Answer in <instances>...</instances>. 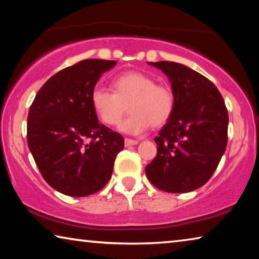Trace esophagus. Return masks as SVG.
<instances>
[{
	"instance_id": "obj_1",
	"label": "esophagus",
	"mask_w": 259,
	"mask_h": 259,
	"mask_svg": "<svg viewBox=\"0 0 259 259\" xmlns=\"http://www.w3.org/2000/svg\"><path fill=\"white\" fill-rule=\"evenodd\" d=\"M124 144H125V146H134V145H137L138 140L130 139V138H125V139H124Z\"/></svg>"
}]
</instances>
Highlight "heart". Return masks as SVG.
<instances>
[{
  "label": "heart",
  "instance_id": "b5f03b06",
  "mask_svg": "<svg viewBox=\"0 0 259 259\" xmlns=\"http://www.w3.org/2000/svg\"><path fill=\"white\" fill-rule=\"evenodd\" d=\"M114 93L96 88L91 93V106L98 119L116 126L128 112L129 119L121 124L128 134H140L150 126H161L170 120L176 106L171 88L155 83L154 78L138 71L125 72L112 81Z\"/></svg>",
  "mask_w": 259,
  "mask_h": 259
}]
</instances>
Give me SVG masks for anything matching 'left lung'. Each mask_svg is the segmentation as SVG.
<instances>
[{
    "instance_id": "obj_1",
    "label": "left lung",
    "mask_w": 259,
    "mask_h": 259,
    "mask_svg": "<svg viewBox=\"0 0 259 259\" xmlns=\"http://www.w3.org/2000/svg\"><path fill=\"white\" fill-rule=\"evenodd\" d=\"M148 64L169 77L176 106L154 138L157 154L146 165V176L161 191H194L209 181L226 150L224 99L211 81L187 66L164 60Z\"/></svg>"
}]
</instances>
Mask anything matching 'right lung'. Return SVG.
Masks as SVG:
<instances>
[{
    "mask_svg": "<svg viewBox=\"0 0 259 259\" xmlns=\"http://www.w3.org/2000/svg\"><path fill=\"white\" fill-rule=\"evenodd\" d=\"M115 60L84 59L61 69L41 87L27 117V144L49 185L69 196L98 192L111 179L123 150L121 134L98 122L91 93Z\"/></svg>",
    "mask_w": 259,
    "mask_h": 259,
    "instance_id": "right-lung-1",
    "label": "right lung"
}]
</instances>
